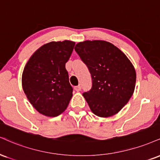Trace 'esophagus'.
Wrapping results in <instances>:
<instances>
[{
	"label": "esophagus",
	"instance_id": "obj_1",
	"mask_svg": "<svg viewBox=\"0 0 160 160\" xmlns=\"http://www.w3.org/2000/svg\"><path fill=\"white\" fill-rule=\"evenodd\" d=\"M74 89L76 90L77 92H80V90H81V86H75Z\"/></svg>",
	"mask_w": 160,
	"mask_h": 160
}]
</instances>
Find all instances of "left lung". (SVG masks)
<instances>
[{
    "label": "left lung",
    "instance_id": "8db88e82",
    "mask_svg": "<svg viewBox=\"0 0 160 160\" xmlns=\"http://www.w3.org/2000/svg\"><path fill=\"white\" fill-rule=\"evenodd\" d=\"M74 50L91 74L92 88L82 95L92 112L99 117L116 114L134 92L133 65L121 50L108 42H80Z\"/></svg>",
    "mask_w": 160,
    "mask_h": 160
}]
</instances>
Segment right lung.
<instances>
[{
	"instance_id": "add662e5",
	"label": "right lung",
	"mask_w": 160,
	"mask_h": 160,
	"mask_svg": "<svg viewBox=\"0 0 160 160\" xmlns=\"http://www.w3.org/2000/svg\"><path fill=\"white\" fill-rule=\"evenodd\" d=\"M75 42L65 40L42 45L29 59L22 74V86L30 103L48 117L60 115L68 107L73 88L65 63Z\"/></svg>"
}]
</instances>
